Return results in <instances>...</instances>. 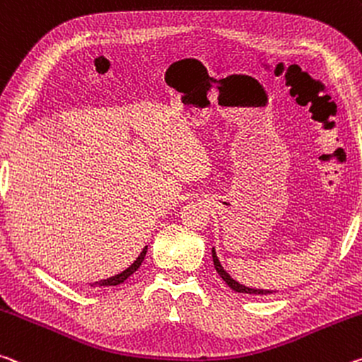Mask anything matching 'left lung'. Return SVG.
<instances>
[{
	"label": "left lung",
	"mask_w": 362,
	"mask_h": 362,
	"mask_svg": "<svg viewBox=\"0 0 362 362\" xmlns=\"http://www.w3.org/2000/svg\"><path fill=\"white\" fill-rule=\"evenodd\" d=\"M212 261H214V267H216V271H217V274L221 275V277L226 280V284L230 286L232 290H235L237 291V293H248V295H271L272 291L271 290H261V288H250V286H245V285H242V284H238L237 280H233L232 277H230V274H228L226 269L222 267V264H221V261H219V257H217V255H216V250L212 248Z\"/></svg>",
	"instance_id": "1"
}]
</instances>
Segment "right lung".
<instances>
[{
	"instance_id": "right-lung-1",
	"label": "right lung",
	"mask_w": 362,
	"mask_h": 362,
	"mask_svg": "<svg viewBox=\"0 0 362 362\" xmlns=\"http://www.w3.org/2000/svg\"><path fill=\"white\" fill-rule=\"evenodd\" d=\"M146 251H148V246H145V248L141 250V253L139 255V257H136V259L130 264V266L125 269V271H122L120 274H117V275H114V277H109V279H105V280H100V282H95V284H91V286H114V285H120L124 282V280H127L132 274H134L136 269H139L140 266H141V262H143V259H145V256H146Z\"/></svg>"
}]
</instances>
